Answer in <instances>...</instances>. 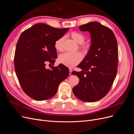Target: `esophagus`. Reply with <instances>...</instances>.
Segmentation results:
<instances>
[{"label": "esophagus", "mask_w": 134, "mask_h": 134, "mask_svg": "<svg viewBox=\"0 0 134 134\" xmlns=\"http://www.w3.org/2000/svg\"><path fill=\"white\" fill-rule=\"evenodd\" d=\"M72 70L71 69H69V74L70 75H71V72H72Z\"/></svg>", "instance_id": "esophagus-1"}]
</instances>
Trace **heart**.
Returning <instances> with one entry per match:
<instances>
[{
  "label": "heart",
  "mask_w": 134,
  "mask_h": 134,
  "mask_svg": "<svg viewBox=\"0 0 134 134\" xmlns=\"http://www.w3.org/2000/svg\"><path fill=\"white\" fill-rule=\"evenodd\" d=\"M70 36L76 42H78L79 44L83 43L85 40V36L82 34L78 32H72L70 34ZM64 40V36L56 40L54 46L56 50L58 51L63 50ZM80 47L84 51H87L90 47L88 44H83L80 46ZM82 58L83 56L80 52H66L60 55L59 61L61 64L64 65L69 68H72L76 65L78 64L81 62Z\"/></svg>",
  "instance_id": "1"
}]
</instances>
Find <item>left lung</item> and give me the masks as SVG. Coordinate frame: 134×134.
<instances>
[{
    "mask_svg": "<svg viewBox=\"0 0 134 134\" xmlns=\"http://www.w3.org/2000/svg\"><path fill=\"white\" fill-rule=\"evenodd\" d=\"M79 28L81 31L90 32L92 40L87 56L78 66L82 70L71 72L80 79L72 92L84 102H96L107 94L116 78L117 42L112 31L99 22H90Z\"/></svg>",
    "mask_w": 134,
    "mask_h": 134,
    "instance_id": "1",
    "label": "left lung"
}]
</instances>
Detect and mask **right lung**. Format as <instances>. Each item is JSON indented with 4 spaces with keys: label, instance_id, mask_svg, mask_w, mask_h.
<instances>
[{
    "label": "right lung",
    "instance_id": "add662e5",
    "mask_svg": "<svg viewBox=\"0 0 134 134\" xmlns=\"http://www.w3.org/2000/svg\"><path fill=\"white\" fill-rule=\"evenodd\" d=\"M68 30L38 23L20 36L15 51V71L22 90L32 99L52 98L69 74V69L62 64L51 69L45 68L47 63L54 65L58 57L55 42Z\"/></svg>",
    "mask_w": 134,
    "mask_h": 134
}]
</instances>
